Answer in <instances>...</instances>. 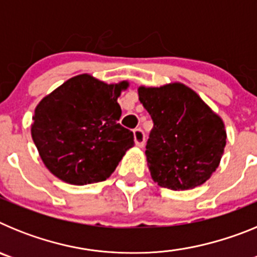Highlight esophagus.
I'll return each instance as SVG.
<instances>
[{
  "label": "esophagus",
  "instance_id": "34e87169",
  "mask_svg": "<svg viewBox=\"0 0 257 257\" xmlns=\"http://www.w3.org/2000/svg\"><path fill=\"white\" fill-rule=\"evenodd\" d=\"M134 140L138 147H144L145 144V133L142 128H135L134 130Z\"/></svg>",
  "mask_w": 257,
  "mask_h": 257
}]
</instances>
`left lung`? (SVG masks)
<instances>
[{
  "mask_svg": "<svg viewBox=\"0 0 257 257\" xmlns=\"http://www.w3.org/2000/svg\"><path fill=\"white\" fill-rule=\"evenodd\" d=\"M139 100L153 121L145 147L152 179L172 190L207 181L226 144L221 118L181 83L139 87Z\"/></svg>",
  "mask_w": 257,
  "mask_h": 257,
  "instance_id": "left-lung-1",
  "label": "left lung"
}]
</instances>
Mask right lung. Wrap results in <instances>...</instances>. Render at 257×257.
<instances>
[{
    "mask_svg": "<svg viewBox=\"0 0 257 257\" xmlns=\"http://www.w3.org/2000/svg\"><path fill=\"white\" fill-rule=\"evenodd\" d=\"M88 74L68 79L35 110L32 138L45 166L65 183H99L113 174L134 134L118 123L121 90Z\"/></svg>",
    "mask_w": 257,
    "mask_h": 257,
    "instance_id": "right-lung-1",
    "label": "right lung"
}]
</instances>
